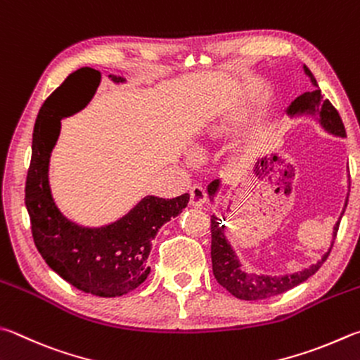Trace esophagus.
Wrapping results in <instances>:
<instances>
[{
    "label": "esophagus",
    "mask_w": 360,
    "mask_h": 360,
    "mask_svg": "<svg viewBox=\"0 0 360 360\" xmlns=\"http://www.w3.org/2000/svg\"><path fill=\"white\" fill-rule=\"evenodd\" d=\"M206 202V192L205 188H202V186L200 184H193L191 187V205L192 206H202Z\"/></svg>",
    "instance_id": "1"
}]
</instances>
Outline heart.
Listing matches in <instances>:
<instances>
[{
    "instance_id": "b5f03b06",
    "label": "heart",
    "mask_w": 360,
    "mask_h": 360,
    "mask_svg": "<svg viewBox=\"0 0 360 360\" xmlns=\"http://www.w3.org/2000/svg\"><path fill=\"white\" fill-rule=\"evenodd\" d=\"M247 120V110L245 108H230L225 110L224 113L214 116L211 121L207 122L206 129L202 130L200 140L202 145L219 140L221 136L226 135L230 130H233L236 126H240Z\"/></svg>"
}]
</instances>
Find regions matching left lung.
<instances>
[{
	"instance_id": "left-lung-1",
	"label": "left lung",
	"mask_w": 360,
	"mask_h": 360,
	"mask_svg": "<svg viewBox=\"0 0 360 360\" xmlns=\"http://www.w3.org/2000/svg\"><path fill=\"white\" fill-rule=\"evenodd\" d=\"M305 75L310 78L313 84V91L299 96L296 101L291 102V105L286 110V115L290 117H313L319 126H321L326 132L338 136V139H345V126L342 122L338 112L329 101H324L321 96V89L318 86L316 78L313 77L310 69L304 66ZM349 178V173H348ZM349 182V179H348ZM221 188V179H214L209 182L207 186V195L211 202H214ZM349 195V193H348ZM348 206V197L345 200L343 211L340 214L337 224L334 225V231H332V243L321 259H318L315 264H311L305 269H300L294 274H285V276H264V274H253L243 271V263H240L239 257L231 247L230 240L225 236V225H220L217 215L211 217V233H212V243H211V258H212V271L214 277L217 282L224 286V288L231 292L234 297L243 300H261L267 297L278 296L288 290H292L294 286L304 283L307 278H310L315 274L323 263L328 259L330 248L334 245V240L338 231L340 220H342L345 209Z\"/></svg>"
}]
</instances>
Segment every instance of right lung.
<instances>
[{
  "label": "right lung",
  "mask_w": 360,
  "mask_h": 360,
  "mask_svg": "<svg viewBox=\"0 0 360 360\" xmlns=\"http://www.w3.org/2000/svg\"><path fill=\"white\" fill-rule=\"evenodd\" d=\"M99 70L83 68L70 74L44 102L32 132L31 165L26 176L25 205L32 239L51 269L83 292L116 297L135 290L148 278V257L160 228L187 207L191 195L172 200L146 195L122 217L101 226L72 221L56 206L50 188V158L66 115L64 101L77 88L99 86ZM120 84L126 80L108 75Z\"/></svg>",
  "instance_id": "right-lung-1"
}]
</instances>
